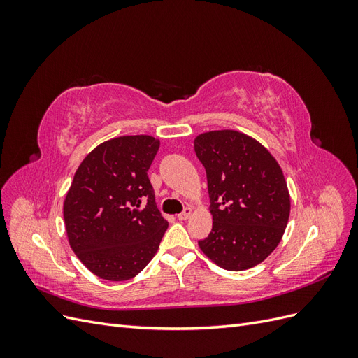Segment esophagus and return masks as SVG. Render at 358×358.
<instances>
[{
  "label": "esophagus",
  "instance_id": "obj_1",
  "mask_svg": "<svg viewBox=\"0 0 358 358\" xmlns=\"http://www.w3.org/2000/svg\"><path fill=\"white\" fill-rule=\"evenodd\" d=\"M191 215H192V209H191V208H187L182 213L178 215V218H179V221H187Z\"/></svg>",
  "mask_w": 358,
  "mask_h": 358
}]
</instances>
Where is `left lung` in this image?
<instances>
[{
    "label": "left lung",
    "instance_id": "8db88e82",
    "mask_svg": "<svg viewBox=\"0 0 358 358\" xmlns=\"http://www.w3.org/2000/svg\"><path fill=\"white\" fill-rule=\"evenodd\" d=\"M194 150L206 169L212 231L199 242L225 270L251 268L272 254L287 229L291 200L275 157L234 129L199 134Z\"/></svg>",
    "mask_w": 358,
    "mask_h": 358
}]
</instances>
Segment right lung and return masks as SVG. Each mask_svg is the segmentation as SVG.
Here are the masks:
<instances>
[{
	"instance_id": "right-lung-1",
	"label": "right lung",
	"mask_w": 358,
	"mask_h": 358,
	"mask_svg": "<svg viewBox=\"0 0 358 358\" xmlns=\"http://www.w3.org/2000/svg\"><path fill=\"white\" fill-rule=\"evenodd\" d=\"M152 136H122L85 157L64 200L69 243L83 266L106 280H128L157 254L169 222L148 170L158 152Z\"/></svg>"
}]
</instances>
